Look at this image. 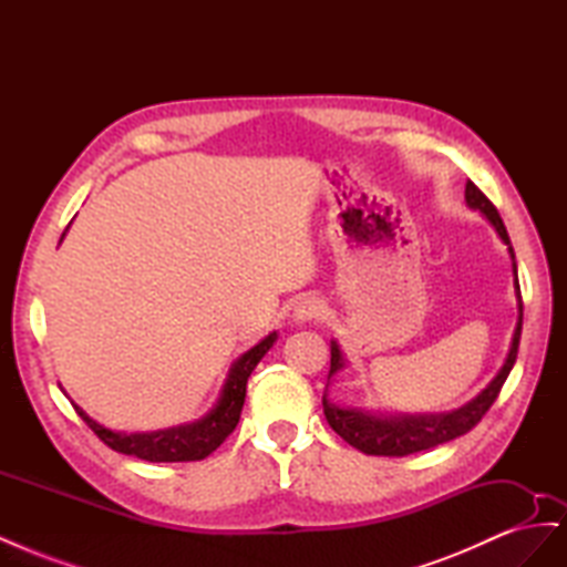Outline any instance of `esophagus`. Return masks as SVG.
Returning <instances> with one entry per match:
<instances>
[{
	"label": "esophagus",
	"instance_id": "esophagus-1",
	"mask_svg": "<svg viewBox=\"0 0 567 567\" xmlns=\"http://www.w3.org/2000/svg\"><path fill=\"white\" fill-rule=\"evenodd\" d=\"M321 315H323V302H321L319 298H305V300H300V302L296 305V310H293V317H296V321H300V323L315 321V319H319Z\"/></svg>",
	"mask_w": 567,
	"mask_h": 567
}]
</instances>
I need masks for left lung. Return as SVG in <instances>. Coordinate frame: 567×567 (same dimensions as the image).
Listing matches in <instances>:
<instances>
[{
	"label": "left lung",
	"instance_id": "left-lung-1",
	"mask_svg": "<svg viewBox=\"0 0 567 567\" xmlns=\"http://www.w3.org/2000/svg\"><path fill=\"white\" fill-rule=\"evenodd\" d=\"M466 203L471 208L483 213L492 227L496 229V234L502 236V241L508 246L511 257L513 248H511V238L508 231L502 221V215L496 213L494 203L480 192V188L468 182L466 184ZM513 271H516V290H518V300H520V317H518V326L516 333H513V346L511 352L506 357V364L502 367V371L494 375V381L477 394L475 400H471L468 404H463L461 409L452 411V414H437V416H400V419H379V416H369L364 411H354V409H340L326 402V398L321 400L323 404V416L329 421V425L333 431L346 440L348 444H352L354 450L364 452L369 456H409L416 452H425L433 450L437 444L450 442L454 437L466 435L468 431L480 423L489 406L494 404V400L499 398V392L508 379V373L516 364L518 357V346H520V331H523V298H520V286H518V269L513 265ZM342 354L338 350V346L333 342L331 346V369H329V379L331 375L342 369Z\"/></svg>",
	"mask_w": 567,
	"mask_h": 567
}]
</instances>
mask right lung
Masks as SVG:
<instances>
[{
	"label": "right lung",
	"mask_w": 567,
	"mask_h": 567,
	"mask_svg": "<svg viewBox=\"0 0 567 567\" xmlns=\"http://www.w3.org/2000/svg\"><path fill=\"white\" fill-rule=\"evenodd\" d=\"M274 340H277V333H269L262 342H257L252 350H248L246 354L236 359L229 369L227 383L221 388L217 404L196 423L167 427V431H156V433L125 435V433L109 431V427L92 421L78 404L73 406L80 414V419L92 427V433L113 452L153 461V463L200 461L205 456H210L219 444L234 433L246 402V383L257 362H260V359L267 354V350L274 346Z\"/></svg>",
	"instance_id": "1"
}]
</instances>
